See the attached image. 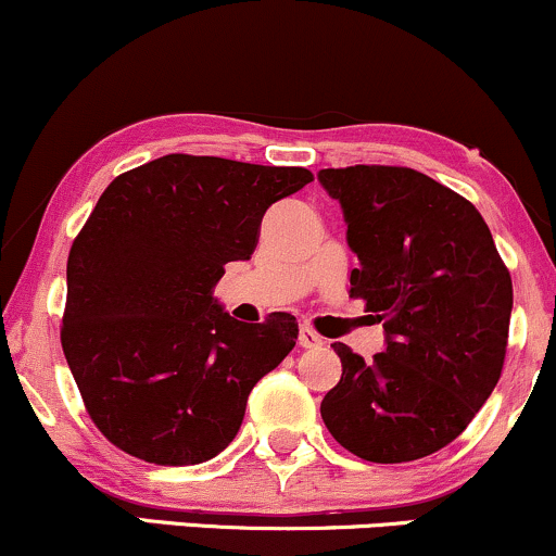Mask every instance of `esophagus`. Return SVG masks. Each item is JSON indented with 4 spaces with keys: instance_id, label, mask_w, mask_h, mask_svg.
<instances>
[{
    "instance_id": "obj_1",
    "label": "esophagus",
    "mask_w": 556,
    "mask_h": 556,
    "mask_svg": "<svg viewBox=\"0 0 556 556\" xmlns=\"http://www.w3.org/2000/svg\"><path fill=\"white\" fill-rule=\"evenodd\" d=\"M298 342H300V348H321V344H324L321 334L311 329L308 324H303V327H300V331H298Z\"/></svg>"
}]
</instances>
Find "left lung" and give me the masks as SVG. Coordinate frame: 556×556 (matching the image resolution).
<instances>
[{
	"instance_id": "obj_1",
	"label": "left lung",
	"mask_w": 556,
	"mask_h": 556,
	"mask_svg": "<svg viewBox=\"0 0 556 556\" xmlns=\"http://www.w3.org/2000/svg\"><path fill=\"white\" fill-rule=\"evenodd\" d=\"M361 258L350 298L387 331L366 363L334 342L342 376L321 418L368 463H407L455 442L494 392L507 355L513 279L468 198L410 167L321 169Z\"/></svg>"
}]
</instances>
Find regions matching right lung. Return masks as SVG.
<instances>
[{
	"instance_id": "right-lung-1",
	"label": "right lung",
	"mask_w": 556,
	"mask_h": 556,
	"mask_svg": "<svg viewBox=\"0 0 556 556\" xmlns=\"http://www.w3.org/2000/svg\"><path fill=\"white\" fill-rule=\"evenodd\" d=\"M314 180L303 167L167 154L114 177L67 256L60 340L83 405L117 450L154 465L212 460L261 376L295 348V316L242 324L216 305L261 219Z\"/></svg>"
}]
</instances>
